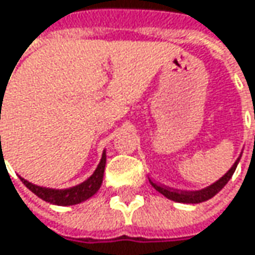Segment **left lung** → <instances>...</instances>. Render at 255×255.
<instances>
[{
	"label": "left lung",
	"instance_id": "obj_1",
	"mask_svg": "<svg viewBox=\"0 0 255 255\" xmlns=\"http://www.w3.org/2000/svg\"><path fill=\"white\" fill-rule=\"evenodd\" d=\"M239 159H241V158H238V159H236V162L233 164V167L230 168L229 171H228L223 177L220 178V180H217L216 183H213L211 186H208V187L202 189V190L183 192V190H174V189L165 187V186L158 184V183L150 181V180H149V181H150V184H152V186H153L159 193H162L165 198H168V199H171V201L183 202V204H199V202H204V201L211 199L214 195H217V193H219V192H220V190L228 184V181L232 178L233 173H235V170H236V165H238Z\"/></svg>",
	"mask_w": 255,
	"mask_h": 255
}]
</instances>
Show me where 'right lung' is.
Listing matches in <instances>:
<instances>
[{
    "label": "right lung",
    "instance_id": "obj_1",
    "mask_svg": "<svg viewBox=\"0 0 255 255\" xmlns=\"http://www.w3.org/2000/svg\"><path fill=\"white\" fill-rule=\"evenodd\" d=\"M1 99H4V96H1ZM105 165H106V153L103 152L100 164L97 165V168H96V171L93 173L91 177L87 178L84 183H81L78 186L69 187V189H62V190L39 187V186H35V184L26 181L25 178L22 177H20V180L23 181V184L30 192H33L38 198H41L45 202H50V204H54V205H62V207H65V205H75V204H79V202L91 198L100 189L102 181H103Z\"/></svg>",
    "mask_w": 255,
    "mask_h": 255
}]
</instances>
